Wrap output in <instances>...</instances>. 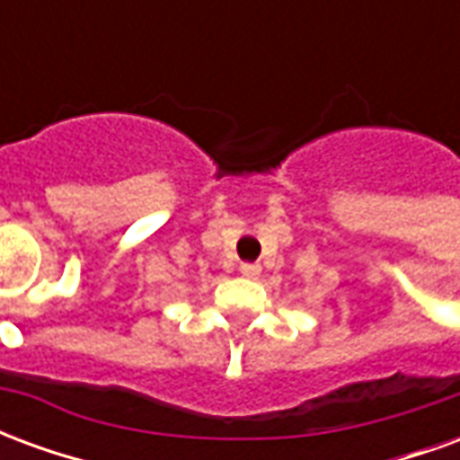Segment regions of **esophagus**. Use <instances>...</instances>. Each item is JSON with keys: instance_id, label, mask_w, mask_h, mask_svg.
Returning a JSON list of instances; mask_svg holds the SVG:
<instances>
[{"instance_id": "1", "label": "esophagus", "mask_w": 460, "mask_h": 460, "mask_svg": "<svg viewBox=\"0 0 460 460\" xmlns=\"http://www.w3.org/2000/svg\"><path fill=\"white\" fill-rule=\"evenodd\" d=\"M239 270L246 276V279H259L261 276V266L259 263H241Z\"/></svg>"}]
</instances>
